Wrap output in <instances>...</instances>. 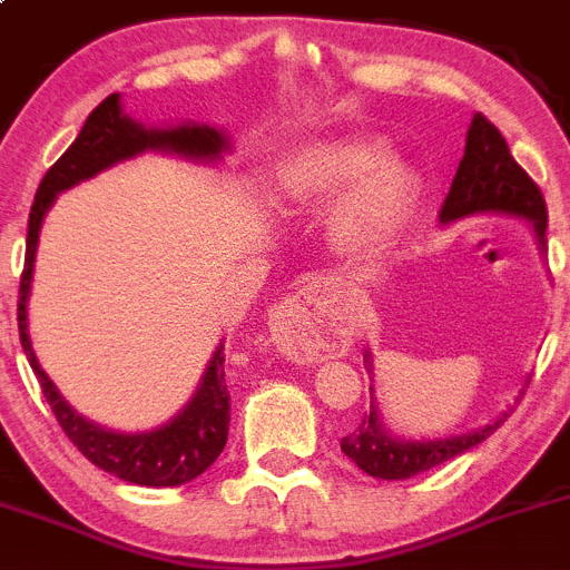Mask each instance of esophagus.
<instances>
[{"label": "esophagus", "instance_id": "obj_1", "mask_svg": "<svg viewBox=\"0 0 570 570\" xmlns=\"http://www.w3.org/2000/svg\"><path fill=\"white\" fill-rule=\"evenodd\" d=\"M269 322H273L275 347L292 358L317 361L331 347V336L322 320L320 289H303L281 301Z\"/></svg>", "mask_w": 570, "mask_h": 570}]
</instances>
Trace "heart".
<instances>
[{
  "label": "heart",
  "mask_w": 570,
  "mask_h": 570,
  "mask_svg": "<svg viewBox=\"0 0 570 570\" xmlns=\"http://www.w3.org/2000/svg\"><path fill=\"white\" fill-rule=\"evenodd\" d=\"M286 187L303 206H325L342 195L327 237L347 262H370L386 250L416 204V176L389 159L386 142L370 135L333 137L308 148Z\"/></svg>",
  "instance_id": "b5f03b06"
}]
</instances>
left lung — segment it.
<instances>
[{
    "label": "left lung",
    "instance_id": "left-lung-1",
    "mask_svg": "<svg viewBox=\"0 0 570 570\" xmlns=\"http://www.w3.org/2000/svg\"><path fill=\"white\" fill-rule=\"evenodd\" d=\"M480 212H502V215H519L534 223L540 245L546 248V226L549 212L546 198L534 178L521 168L510 154L502 131L491 124L482 112L474 115L465 137V151L458 174L452 178L450 195L441 206V223L461 220V217L480 215ZM504 419L485 424L474 433L455 435L441 441H394L383 433L377 422V411L372 407L370 416L361 419L355 433L344 435L342 450L350 461L358 463L370 476L377 480H407L422 471L452 461L461 452L471 450L488 435L497 433Z\"/></svg>",
    "mask_w": 570,
    "mask_h": 570
}]
</instances>
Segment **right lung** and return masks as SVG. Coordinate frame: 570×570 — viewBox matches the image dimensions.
I'll return each instance as SVG.
<instances>
[{
	"instance_id": "right-lung-1",
	"label": "right lung",
	"mask_w": 570,
	"mask_h": 570,
	"mask_svg": "<svg viewBox=\"0 0 570 570\" xmlns=\"http://www.w3.org/2000/svg\"><path fill=\"white\" fill-rule=\"evenodd\" d=\"M148 148H163V151H176L184 157L209 159L226 148V140L217 129L209 126H178V129H142L140 124H131L120 112L118 94L107 96L94 112L85 120L77 140L68 146V151L46 170L40 178V187L32 200L30 228H27V256L24 269H21L19 284V336L27 358H30L32 372H36L40 392L49 402L51 413L60 422L62 433L68 435L73 446L88 458L90 463L109 474L120 476L135 485L170 488L184 485L204 474L215 458L220 455L228 439V411H232V394L226 386V370H223V347L212 355V364L206 370L204 383L198 394L193 396L187 407L165 428L151 430V433H109V430L96 428L85 422L82 416L71 411L51 386L46 372L40 370L36 353H32L30 336H27V295H30L32 262H36L40 223H43L46 209L51 206L57 193L96 176L109 165L129 159L135 154L148 151Z\"/></svg>"
}]
</instances>
